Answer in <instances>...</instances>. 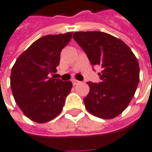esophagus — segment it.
I'll return each instance as SVG.
<instances>
[{
    "mask_svg": "<svg viewBox=\"0 0 152 152\" xmlns=\"http://www.w3.org/2000/svg\"><path fill=\"white\" fill-rule=\"evenodd\" d=\"M80 81L79 80H72V84L74 85V86H76V85H77V84H79Z\"/></svg>",
    "mask_w": 152,
    "mask_h": 152,
    "instance_id": "obj_1",
    "label": "esophagus"
}]
</instances>
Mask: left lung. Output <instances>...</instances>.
Wrapping results in <instances>:
<instances>
[{
  "label": "left lung",
  "mask_w": 152,
  "mask_h": 152,
  "mask_svg": "<svg viewBox=\"0 0 152 152\" xmlns=\"http://www.w3.org/2000/svg\"><path fill=\"white\" fill-rule=\"evenodd\" d=\"M73 39L86 53L91 65L101 66L100 82L89 81L84 99L86 109L101 118H113L126 109L139 83L137 59L128 45L104 32H76Z\"/></svg>",
  "instance_id": "obj_1"
}]
</instances>
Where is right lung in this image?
<instances>
[{"label": "right lung", "instance_id": "obj_1", "mask_svg": "<svg viewBox=\"0 0 152 152\" xmlns=\"http://www.w3.org/2000/svg\"><path fill=\"white\" fill-rule=\"evenodd\" d=\"M72 33L46 35L36 40L15 61L10 74L14 98L24 115L43 124L61 113L72 83L50 78Z\"/></svg>", "mask_w": 152, "mask_h": 152}]
</instances>
